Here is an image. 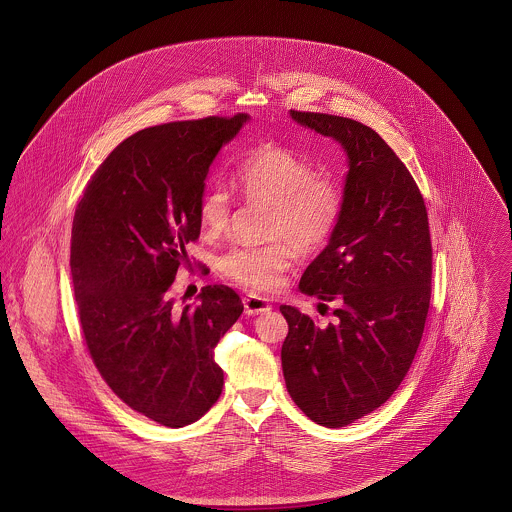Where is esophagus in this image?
Masks as SVG:
<instances>
[{
  "mask_svg": "<svg viewBox=\"0 0 512 512\" xmlns=\"http://www.w3.org/2000/svg\"><path fill=\"white\" fill-rule=\"evenodd\" d=\"M272 309V305L268 303V299L260 297V295H246L244 297V313L254 317V315H262V313H268Z\"/></svg>",
  "mask_w": 512,
  "mask_h": 512,
  "instance_id": "1",
  "label": "esophagus"
}]
</instances>
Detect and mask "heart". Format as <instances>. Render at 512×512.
<instances>
[{"mask_svg":"<svg viewBox=\"0 0 512 512\" xmlns=\"http://www.w3.org/2000/svg\"><path fill=\"white\" fill-rule=\"evenodd\" d=\"M234 185L248 203L270 209L264 234L274 240L228 248L220 256V270L244 288L274 290L292 264L293 248L311 252L333 232L343 205L341 189L333 179L315 175L307 159L274 144L258 146L242 159ZM230 209L228 191L222 185L209 187L199 205L205 232L222 234Z\"/></svg>","mask_w":512,"mask_h":512,"instance_id":"heart-1","label":"heart"}]
</instances>
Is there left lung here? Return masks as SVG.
Masks as SVG:
<instances>
[{
    "instance_id": "1",
    "label": "left lung",
    "mask_w": 512,
    "mask_h": 512,
    "mask_svg": "<svg viewBox=\"0 0 512 512\" xmlns=\"http://www.w3.org/2000/svg\"><path fill=\"white\" fill-rule=\"evenodd\" d=\"M290 116L343 147L349 171L329 242L299 282L301 293L337 301V319L319 327L282 305L290 327L282 368L309 420L345 428L380 408L416 357L432 292L428 211L406 165L372 128L317 112Z\"/></svg>"
}]
</instances>
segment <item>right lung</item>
<instances>
[{
    "instance_id": "add662e5",
    "label": "right lung",
    "mask_w": 512,
    "mask_h": 512,
    "mask_svg": "<svg viewBox=\"0 0 512 512\" xmlns=\"http://www.w3.org/2000/svg\"><path fill=\"white\" fill-rule=\"evenodd\" d=\"M248 120L171 122L130 136L74 213L71 272L90 357L122 402L167 428L197 422L224 386L215 347L244 309L238 293L215 284L199 305L177 307L171 284L201 234L209 169Z\"/></svg>"
}]
</instances>
